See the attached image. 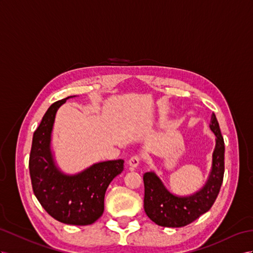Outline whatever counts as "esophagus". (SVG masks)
Instances as JSON below:
<instances>
[{"instance_id":"esophagus-1","label":"esophagus","mask_w":253,"mask_h":253,"mask_svg":"<svg viewBox=\"0 0 253 253\" xmlns=\"http://www.w3.org/2000/svg\"><path fill=\"white\" fill-rule=\"evenodd\" d=\"M141 163V157L139 155H134L130 159L128 160V165L130 166L131 168H137Z\"/></svg>"}]
</instances>
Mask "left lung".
<instances>
[{"label": "left lung", "instance_id": "obj_1", "mask_svg": "<svg viewBox=\"0 0 253 253\" xmlns=\"http://www.w3.org/2000/svg\"><path fill=\"white\" fill-rule=\"evenodd\" d=\"M210 128L216 135L212 168L205 186L191 197H175L166 189L154 172H146L144 182V211L152 221L167 228H180L193 222L209 211L218 197L224 174V141L215 114Z\"/></svg>", "mask_w": 253, "mask_h": 253}]
</instances>
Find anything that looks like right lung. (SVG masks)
<instances>
[{
	"mask_svg": "<svg viewBox=\"0 0 253 253\" xmlns=\"http://www.w3.org/2000/svg\"><path fill=\"white\" fill-rule=\"evenodd\" d=\"M67 98L52 103L34 131L30 176L35 197L51 217L66 224L87 225L102 215L106 190L124 170V160L103 161L74 176L56 169L50 151L51 131L57 109Z\"/></svg>",
	"mask_w": 253,
	"mask_h": 253,
	"instance_id": "obj_1",
	"label": "right lung"
}]
</instances>
